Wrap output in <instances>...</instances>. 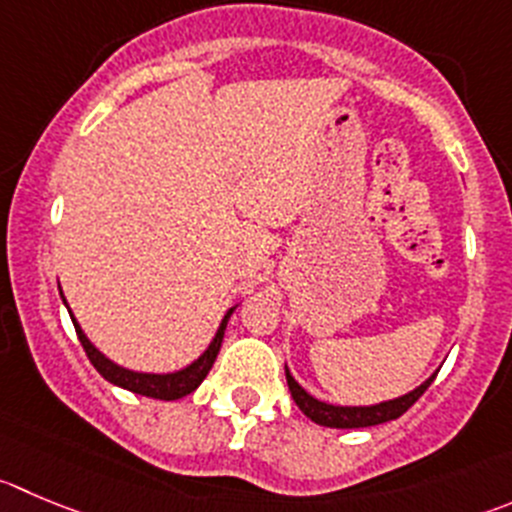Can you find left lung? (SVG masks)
Returning <instances> with one entry per match:
<instances>
[{"label":"left lung","instance_id":"left-lung-1","mask_svg":"<svg viewBox=\"0 0 512 512\" xmlns=\"http://www.w3.org/2000/svg\"><path fill=\"white\" fill-rule=\"evenodd\" d=\"M437 374H432L425 384L415 389V392L405 394V397L389 399V402H382V405L374 407H337V405H326V402H319V399L311 397L309 392L301 389V384H296V379L291 377L289 369H286V382H289L291 397L299 405V410L309 417L311 422L324 427H339V430H352V427H372V425H382V422L397 420L399 415H405L412 405H415L417 399L425 394V389L430 387L432 379Z\"/></svg>","mask_w":512,"mask_h":512}]
</instances>
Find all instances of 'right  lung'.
<instances>
[{"instance_id": "obj_1", "label": "right lung", "mask_w": 512, "mask_h": 512, "mask_svg": "<svg viewBox=\"0 0 512 512\" xmlns=\"http://www.w3.org/2000/svg\"><path fill=\"white\" fill-rule=\"evenodd\" d=\"M231 314H233V309L223 316V321H221V326H218V332H216V337H213L211 347H208L206 352H203L201 357L191 364V367L180 369V372H173V374H143V372H130V369L118 367V364H113L110 359L102 357V354L92 347L90 339L82 334L80 324H77L75 316H72V311H70L77 339H80L82 349H85V354H87V359L92 362V367H95L97 372L107 379V382H113V384H118V387L130 389V392H135V394H145V397H153V399L186 397V394H191L193 389H196L198 384L206 379V374L211 372L213 362H216V357H218V349H221L223 334H226L228 316Z\"/></svg>"}]
</instances>
